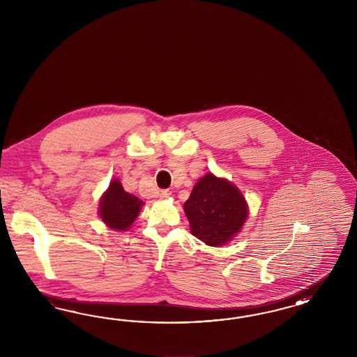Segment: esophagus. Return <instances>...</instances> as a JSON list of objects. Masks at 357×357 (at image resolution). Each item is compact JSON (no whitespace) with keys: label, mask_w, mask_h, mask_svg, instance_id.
Instances as JSON below:
<instances>
[{"label":"esophagus","mask_w":357,"mask_h":357,"mask_svg":"<svg viewBox=\"0 0 357 357\" xmlns=\"http://www.w3.org/2000/svg\"><path fill=\"white\" fill-rule=\"evenodd\" d=\"M170 195H172V192H170L169 190H162V191L160 192V197H161V199H167V197H170Z\"/></svg>","instance_id":"obj_1"}]
</instances>
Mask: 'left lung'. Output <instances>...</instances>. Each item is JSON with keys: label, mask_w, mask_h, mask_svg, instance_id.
Wrapping results in <instances>:
<instances>
[{"label": "left lung", "mask_w": 357, "mask_h": 357, "mask_svg": "<svg viewBox=\"0 0 357 357\" xmlns=\"http://www.w3.org/2000/svg\"><path fill=\"white\" fill-rule=\"evenodd\" d=\"M183 209L191 233L208 246L227 245L249 216L242 192L227 179L212 173H206L195 184Z\"/></svg>", "instance_id": "left-lung-1"}]
</instances>
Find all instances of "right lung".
<instances>
[{
    "label": "right lung",
    "instance_id": "right-lung-1",
    "mask_svg": "<svg viewBox=\"0 0 357 357\" xmlns=\"http://www.w3.org/2000/svg\"><path fill=\"white\" fill-rule=\"evenodd\" d=\"M144 202L124 191L119 179H112L99 203V216L114 230H128L140 213Z\"/></svg>",
    "mask_w": 357,
    "mask_h": 357
}]
</instances>
